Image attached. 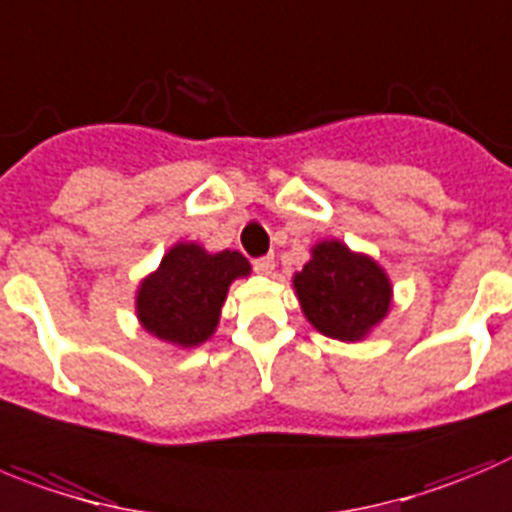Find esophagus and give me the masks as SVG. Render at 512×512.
Returning <instances> with one entry per match:
<instances>
[{
    "instance_id": "1",
    "label": "esophagus",
    "mask_w": 512,
    "mask_h": 512,
    "mask_svg": "<svg viewBox=\"0 0 512 512\" xmlns=\"http://www.w3.org/2000/svg\"><path fill=\"white\" fill-rule=\"evenodd\" d=\"M252 267H255V272H260V275H270V272L275 270V257H257V260H252Z\"/></svg>"
}]
</instances>
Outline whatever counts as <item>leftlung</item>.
Listing matches in <instances>:
<instances>
[{
  "instance_id": "1",
  "label": "left lung",
  "mask_w": 512,
  "mask_h": 512,
  "mask_svg": "<svg viewBox=\"0 0 512 512\" xmlns=\"http://www.w3.org/2000/svg\"><path fill=\"white\" fill-rule=\"evenodd\" d=\"M300 305L321 333L358 341L389 310L391 288L374 260L353 255L341 242H321L313 260L295 275Z\"/></svg>"
}]
</instances>
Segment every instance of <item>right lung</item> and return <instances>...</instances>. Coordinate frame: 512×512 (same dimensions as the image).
Here are the masks:
<instances>
[{
    "label": "right lung",
    "mask_w": 512,
    "mask_h": 512,
    "mask_svg": "<svg viewBox=\"0 0 512 512\" xmlns=\"http://www.w3.org/2000/svg\"><path fill=\"white\" fill-rule=\"evenodd\" d=\"M247 272L240 252L207 255L199 245H176L138 290V318L161 341L197 346L212 336L229 283Z\"/></svg>",
    "instance_id": "add662e5"
}]
</instances>
